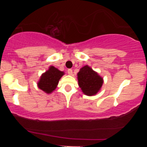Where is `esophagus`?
Here are the masks:
<instances>
[{"label":"esophagus","mask_w":147,"mask_h":147,"mask_svg":"<svg viewBox=\"0 0 147 147\" xmlns=\"http://www.w3.org/2000/svg\"><path fill=\"white\" fill-rule=\"evenodd\" d=\"M68 75H72V69H68Z\"/></svg>","instance_id":"34e87169"}]
</instances>
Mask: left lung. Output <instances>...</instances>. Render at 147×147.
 Here are the masks:
<instances>
[{
    "label": "left lung",
    "instance_id": "obj_1",
    "mask_svg": "<svg viewBox=\"0 0 147 147\" xmlns=\"http://www.w3.org/2000/svg\"><path fill=\"white\" fill-rule=\"evenodd\" d=\"M77 80L82 92L87 96L95 95L100 91L104 83L103 77L88 65L79 70Z\"/></svg>",
    "mask_w": 147,
    "mask_h": 147
}]
</instances>
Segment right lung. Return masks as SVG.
<instances>
[{
  "label": "right lung",
  "mask_w": 147,
  "mask_h": 147,
  "mask_svg": "<svg viewBox=\"0 0 147 147\" xmlns=\"http://www.w3.org/2000/svg\"><path fill=\"white\" fill-rule=\"evenodd\" d=\"M64 72L60 71L53 65H50L48 70L42 74L39 80L37 82V86L47 94H50L56 89L59 82Z\"/></svg>",
  "instance_id": "1"
}]
</instances>
